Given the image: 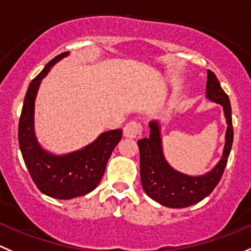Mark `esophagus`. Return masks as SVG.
Wrapping results in <instances>:
<instances>
[{
    "instance_id": "34e87169",
    "label": "esophagus",
    "mask_w": 251,
    "mask_h": 251,
    "mask_svg": "<svg viewBox=\"0 0 251 251\" xmlns=\"http://www.w3.org/2000/svg\"><path fill=\"white\" fill-rule=\"evenodd\" d=\"M140 134H142V126L137 122H129L123 128V135L126 138H129V139H135Z\"/></svg>"
}]
</instances>
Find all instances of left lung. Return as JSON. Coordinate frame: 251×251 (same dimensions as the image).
Listing matches in <instances>:
<instances>
[{"label": "left lung", "instance_id": "8db88e82", "mask_svg": "<svg viewBox=\"0 0 251 251\" xmlns=\"http://www.w3.org/2000/svg\"><path fill=\"white\" fill-rule=\"evenodd\" d=\"M206 99L221 104L226 123L223 152L209 171L201 175H187L174 169L164 155L161 124L156 119L149 122V137L138 140L143 190L150 199L169 208H183L206 199L218 185L226 169L233 144L231 107L218 78L211 70L207 71Z\"/></svg>", "mask_w": 251, "mask_h": 251}]
</instances>
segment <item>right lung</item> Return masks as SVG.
<instances>
[{
    "label": "right lung",
    "mask_w": 251,
    "mask_h": 251,
    "mask_svg": "<svg viewBox=\"0 0 251 251\" xmlns=\"http://www.w3.org/2000/svg\"><path fill=\"white\" fill-rule=\"evenodd\" d=\"M69 55L70 51L55 56L29 83L18 127L20 149L33 181L44 195L58 200L76 199L94 191L103 176L112 151L122 139V129L107 130L90 144L68 154H54L38 142L34 129L38 90L50 69Z\"/></svg>",
    "instance_id": "right-lung-1"
}]
</instances>
